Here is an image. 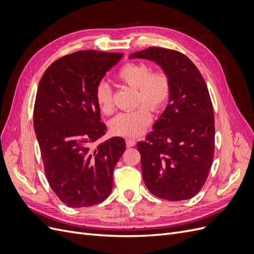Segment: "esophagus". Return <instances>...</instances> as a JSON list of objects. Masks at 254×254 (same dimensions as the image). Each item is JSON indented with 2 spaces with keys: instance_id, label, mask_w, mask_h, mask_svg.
Returning <instances> with one entry per match:
<instances>
[{
  "instance_id": "esophagus-1",
  "label": "esophagus",
  "mask_w": 254,
  "mask_h": 254,
  "mask_svg": "<svg viewBox=\"0 0 254 254\" xmlns=\"http://www.w3.org/2000/svg\"><path fill=\"white\" fill-rule=\"evenodd\" d=\"M126 145L128 147H132V146L135 145V141L133 139H127L126 140Z\"/></svg>"
}]
</instances>
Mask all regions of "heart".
<instances>
[{
	"label": "heart",
	"instance_id": "b5f03b06",
	"mask_svg": "<svg viewBox=\"0 0 254 254\" xmlns=\"http://www.w3.org/2000/svg\"><path fill=\"white\" fill-rule=\"evenodd\" d=\"M117 76L119 80L137 90V104H147L152 111L158 112L163 109L170 99L172 84L168 75L161 71L152 72L148 64H126L120 68ZM94 96L103 113L109 114L113 111V92L108 83L99 82L95 88ZM147 106L142 105L132 111L117 115L110 122L111 132L123 137L141 135L151 122V113Z\"/></svg>",
	"mask_w": 254,
	"mask_h": 254
}]
</instances>
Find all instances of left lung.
I'll return each instance as SVG.
<instances>
[{"label": "left lung", "mask_w": 254, "mask_h": 254, "mask_svg": "<svg viewBox=\"0 0 254 254\" xmlns=\"http://www.w3.org/2000/svg\"><path fill=\"white\" fill-rule=\"evenodd\" d=\"M129 58L155 61L172 84L168 105L153 131L136 144L145 186L159 198L187 200L203 187L214 158V111L206 83L178 51L148 48Z\"/></svg>", "instance_id": "8db88e82"}]
</instances>
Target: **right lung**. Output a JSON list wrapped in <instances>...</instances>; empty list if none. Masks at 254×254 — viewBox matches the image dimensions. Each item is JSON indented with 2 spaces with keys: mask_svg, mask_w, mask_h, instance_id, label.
I'll list each match as a JSON object with an SVG mask.
<instances>
[{
  "mask_svg": "<svg viewBox=\"0 0 254 254\" xmlns=\"http://www.w3.org/2000/svg\"><path fill=\"white\" fill-rule=\"evenodd\" d=\"M122 57L94 50L65 55L47 68L38 86L34 128L44 173L70 207L97 204L112 190L113 170L126 143L113 136L93 147L107 131L94 92Z\"/></svg>",
  "mask_w": 254,
  "mask_h": 254,
  "instance_id": "1",
  "label": "right lung"
}]
</instances>
